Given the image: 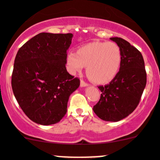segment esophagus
<instances>
[{"label":"esophagus","mask_w":160,"mask_h":160,"mask_svg":"<svg viewBox=\"0 0 160 160\" xmlns=\"http://www.w3.org/2000/svg\"><path fill=\"white\" fill-rule=\"evenodd\" d=\"M87 86H88V84L85 81H83V80H80V87L83 88V87H87Z\"/></svg>","instance_id":"esophagus-1"}]
</instances>
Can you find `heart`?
Returning <instances> with one entry per match:
<instances>
[{"instance_id":"obj_1","label":"heart","mask_w":160,"mask_h":160,"mask_svg":"<svg viewBox=\"0 0 160 160\" xmlns=\"http://www.w3.org/2000/svg\"><path fill=\"white\" fill-rule=\"evenodd\" d=\"M122 60L118 45L112 42H93L80 47L77 53H68L66 63L71 72L80 71L86 65V72L91 81L106 84L118 75Z\"/></svg>"}]
</instances>
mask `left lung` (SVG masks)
Segmentation results:
<instances>
[{
	"mask_svg": "<svg viewBox=\"0 0 160 160\" xmlns=\"http://www.w3.org/2000/svg\"><path fill=\"white\" fill-rule=\"evenodd\" d=\"M110 40L120 47L122 65L114 80L98 87L102 94L93 110L102 120L118 122L137 108L146 86L147 74L141 52L122 38L114 37Z\"/></svg>",
	"mask_w": 160,
	"mask_h": 160,
	"instance_id": "obj_1",
	"label": "left lung"
}]
</instances>
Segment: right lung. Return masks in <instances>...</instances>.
<instances>
[{
  "mask_svg": "<svg viewBox=\"0 0 160 160\" xmlns=\"http://www.w3.org/2000/svg\"><path fill=\"white\" fill-rule=\"evenodd\" d=\"M72 36L39 33L18 50L12 88L19 107L35 123L49 125L62 120L70 95L80 86V80L65 67Z\"/></svg>",
  "mask_w": 160,
  "mask_h": 160,
  "instance_id": "add662e5",
  "label": "right lung"
}]
</instances>
